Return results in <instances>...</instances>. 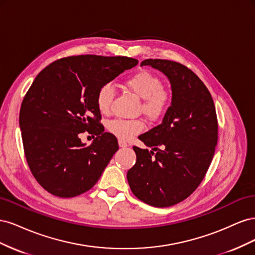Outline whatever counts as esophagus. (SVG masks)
Wrapping results in <instances>:
<instances>
[{"instance_id":"34e87169","label":"esophagus","mask_w":255,"mask_h":255,"mask_svg":"<svg viewBox=\"0 0 255 255\" xmlns=\"http://www.w3.org/2000/svg\"><path fill=\"white\" fill-rule=\"evenodd\" d=\"M118 142H119V146H120V148H127V146L128 145L126 141H123V140H119Z\"/></svg>"}]
</instances>
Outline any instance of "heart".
Segmentation results:
<instances>
[{
  "label": "heart",
  "instance_id": "1",
  "mask_svg": "<svg viewBox=\"0 0 255 255\" xmlns=\"http://www.w3.org/2000/svg\"><path fill=\"white\" fill-rule=\"evenodd\" d=\"M128 89L142 99L140 111L150 120H158L167 113L171 105V94L163 87L158 76L148 71H140L126 81ZM114 88L105 84L97 94V106L99 112L106 115L111 111L114 99ZM109 129L121 140H128L134 135L141 133L144 125L141 120L116 119L109 123Z\"/></svg>",
  "mask_w": 255,
  "mask_h": 255
}]
</instances>
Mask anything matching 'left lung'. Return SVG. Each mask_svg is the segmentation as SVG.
<instances>
[{"label": "left lung", "instance_id": "obj_1", "mask_svg": "<svg viewBox=\"0 0 255 255\" xmlns=\"http://www.w3.org/2000/svg\"><path fill=\"white\" fill-rule=\"evenodd\" d=\"M170 82L171 105L159 126L140 135L152 150L134 146L136 163L128 171L133 194L142 202L168 207L196 190L210 167L218 140L213 98L190 69L166 59H145Z\"/></svg>", "mask_w": 255, "mask_h": 255}]
</instances>
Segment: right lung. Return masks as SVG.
I'll return each mask as SVG.
<instances>
[{
    "label": "right lung",
    "mask_w": 255,
    "mask_h": 255,
    "mask_svg": "<svg viewBox=\"0 0 255 255\" xmlns=\"http://www.w3.org/2000/svg\"><path fill=\"white\" fill-rule=\"evenodd\" d=\"M138 64L126 56L79 55L54 61L36 76L23 99L19 125L28 167L50 194L72 198L98 182L119 149L111 133H102L97 94ZM97 135L88 147L78 135Z\"/></svg>",
    "instance_id": "1"
}]
</instances>
